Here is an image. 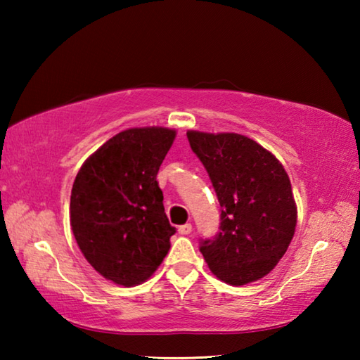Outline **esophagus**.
I'll use <instances>...</instances> for the list:
<instances>
[{
	"mask_svg": "<svg viewBox=\"0 0 360 360\" xmlns=\"http://www.w3.org/2000/svg\"><path fill=\"white\" fill-rule=\"evenodd\" d=\"M179 235H191L192 231V225L191 224H186V225H181V227L178 229Z\"/></svg>",
	"mask_w": 360,
	"mask_h": 360,
	"instance_id": "obj_1",
	"label": "esophagus"
}]
</instances>
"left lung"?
Returning a JSON list of instances; mask_svg holds the SVG:
<instances>
[{"label":"left lung","instance_id":"obj_1","mask_svg":"<svg viewBox=\"0 0 360 360\" xmlns=\"http://www.w3.org/2000/svg\"><path fill=\"white\" fill-rule=\"evenodd\" d=\"M221 205V231L200 252L212 275L231 285L266 276L288 251L297 205L281 162L238 133L187 131Z\"/></svg>","mask_w":360,"mask_h":360}]
</instances>
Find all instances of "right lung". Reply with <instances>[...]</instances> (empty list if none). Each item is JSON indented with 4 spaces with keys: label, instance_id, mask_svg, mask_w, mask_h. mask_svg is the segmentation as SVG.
<instances>
[{
    "label": "right lung",
    "instance_id": "1",
    "mask_svg": "<svg viewBox=\"0 0 360 360\" xmlns=\"http://www.w3.org/2000/svg\"><path fill=\"white\" fill-rule=\"evenodd\" d=\"M176 138L167 127L117 133L82 163L70 203L72 235L101 276L124 288L154 275L176 229L157 173Z\"/></svg>",
    "mask_w": 360,
    "mask_h": 360
}]
</instances>
